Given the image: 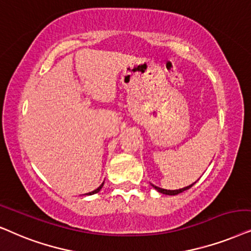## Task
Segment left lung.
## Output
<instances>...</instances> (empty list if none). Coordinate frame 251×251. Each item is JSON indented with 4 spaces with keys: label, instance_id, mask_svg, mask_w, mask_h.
Listing matches in <instances>:
<instances>
[{
    "label": "left lung",
    "instance_id": "left-lung-1",
    "mask_svg": "<svg viewBox=\"0 0 251 251\" xmlns=\"http://www.w3.org/2000/svg\"><path fill=\"white\" fill-rule=\"evenodd\" d=\"M195 182H196V181H195ZM195 182L190 183L189 186H186V187H183V188H180V189H175V190H170V189H164V188H160V187H157V186H155V185H152V183H151V186L153 187V188H155V189L157 190V192H159V193H162V194H165V195H178V194L182 193V192H185V190H187V189H189L190 187L195 185Z\"/></svg>",
    "mask_w": 251,
    "mask_h": 251
}]
</instances>
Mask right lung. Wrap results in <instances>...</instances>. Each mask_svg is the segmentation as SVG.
I'll use <instances>...</instances> for the list:
<instances>
[{
  "instance_id": "right-lung-1",
  "label": "right lung",
  "mask_w": 251,
  "mask_h": 251,
  "mask_svg": "<svg viewBox=\"0 0 251 251\" xmlns=\"http://www.w3.org/2000/svg\"><path fill=\"white\" fill-rule=\"evenodd\" d=\"M103 185H104V181H103L101 185H100V187H98V188H96L95 190H93V192H91V193H87V194H85V195H94V194H96V193H99L100 190L102 189V187H103Z\"/></svg>"
}]
</instances>
